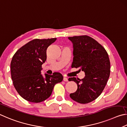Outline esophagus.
Here are the masks:
<instances>
[{"mask_svg": "<svg viewBox=\"0 0 127 127\" xmlns=\"http://www.w3.org/2000/svg\"><path fill=\"white\" fill-rule=\"evenodd\" d=\"M64 81H68V79L67 78V77H64Z\"/></svg>", "mask_w": 127, "mask_h": 127, "instance_id": "esophagus-1", "label": "esophagus"}]
</instances>
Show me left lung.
<instances>
[{"label":"left lung","instance_id":"left-lung-1","mask_svg":"<svg viewBox=\"0 0 127 127\" xmlns=\"http://www.w3.org/2000/svg\"><path fill=\"white\" fill-rule=\"evenodd\" d=\"M68 38L73 44L71 67L80 68L85 75L81 80L68 79L77 85V90L70 96L77 103H89L101 94L107 83L110 72L109 58L105 48L92 37L80 35Z\"/></svg>","mask_w":127,"mask_h":127}]
</instances>
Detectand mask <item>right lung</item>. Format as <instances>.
Returning a JSON list of instances; mask_svg holds the SVG:
<instances>
[{
  "label": "right lung",
  "mask_w": 127,
  "mask_h": 127,
  "mask_svg": "<svg viewBox=\"0 0 127 127\" xmlns=\"http://www.w3.org/2000/svg\"><path fill=\"white\" fill-rule=\"evenodd\" d=\"M57 38L35 39L18 50L10 63L11 77L18 94L26 100L40 103L51 96L55 84L61 82L59 72L41 74L42 65L47 59L48 47Z\"/></svg>",
  "instance_id": "right-lung-1"
}]
</instances>
